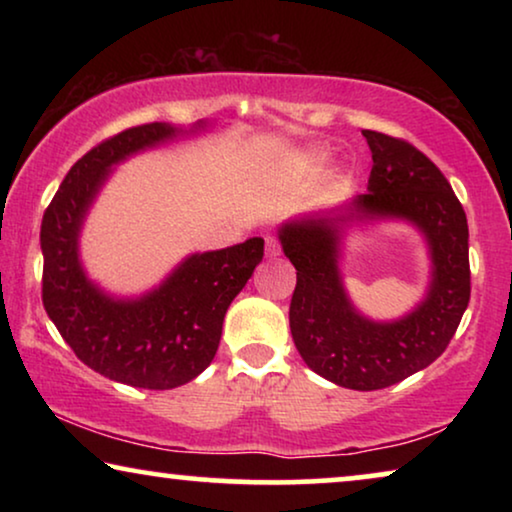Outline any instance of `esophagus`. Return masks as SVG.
Returning <instances> with one entry per match:
<instances>
[{
	"instance_id": "esophagus-1",
	"label": "esophagus",
	"mask_w": 512,
	"mask_h": 512,
	"mask_svg": "<svg viewBox=\"0 0 512 512\" xmlns=\"http://www.w3.org/2000/svg\"><path fill=\"white\" fill-rule=\"evenodd\" d=\"M279 254H282V249H279L277 237H272V235L265 237V256L275 258V256H279Z\"/></svg>"
}]
</instances>
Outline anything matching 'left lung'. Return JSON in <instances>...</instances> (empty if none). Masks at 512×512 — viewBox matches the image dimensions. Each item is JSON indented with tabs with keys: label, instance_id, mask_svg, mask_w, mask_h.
<instances>
[{
	"label": "left lung",
	"instance_id": "1",
	"mask_svg": "<svg viewBox=\"0 0 512 512\" xmlns=\"http://www.w3.org/2000/svg\"><path fill=\"white\" fill-rule=\"evenodd\" d=\"M373 151L368 193L284 221V256L296 268L291 335L314 373L345 389L375 391L419 373L445 352L471 298L468 223L443 172L403 139L363 130ZM384 220L415 227L430 254L425 298L391 322L363 315L348 298L339 261L348 230Z\"/></svg>",
	"mask_w": 512,
	"mask_h": 512
}]
</instances>
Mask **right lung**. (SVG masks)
Returning <instances> with one entry per match:
<instances>
[{"mask_svg":"<svg viewBox=\"0 0 512 512\" xmlns=\"http://www.w3.org/2000/svg\"><path fill=\"white\" fill-rule=\"evenodd\" d=\"M191 128L149 123L97 144L67 172L41 221L44 307L74 354L109 380L139 389H174L191 382L219 349L223 317L263 261V237L219 251L191 254L153 289L116 296L90 279L81 261V230L97 195L125 160Z\"/></svg>","mask_w":512,"mask_h":512,"instance_id":"1","label":"right lung"}]
</instances>
